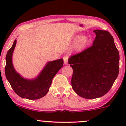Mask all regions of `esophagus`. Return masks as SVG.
Returning <instances> with one entry per match:
<instances>
[{
	"label": "esophagus",
	"mask_w": 126,
	"mask_h": 126,
	"mask_svg": "<svg viewBox=\"0 0 126 126\" xmlns=\"http://www.w3.org/2000/svg\"><path fill=\"white\" fill-rule=\"evenodd\" d=\"M63 60H64V64H67V60H68L67 56H64V57H63Z\"/></svg>",
	"instance_id": "esophagus-1"
}]
</instances>
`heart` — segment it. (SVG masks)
<instances>
[{
	"label": "heart",
	"instance_id": "1",
	"mask_svg": "<svg viewBox=\"0 0 126 126\" xmlns=\"http://www.w3.org/2000/svg\"><path fill=\"white\" fill-rule=\"evenodd\" d=\"M73 41L75 44L73 45V49L76 51H81L86 45L88 44L89 41V38L86 35H76L73 38Z\"/></svg>",
	"mask_w": 126,
	"mask_h": 126
}]
</instances>
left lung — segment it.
Listing matches in <instances>:
<instances>
[{"mask_svg":"<svg viewBox=\"0 0 126 126\" xmlns=\"http://www.w3.org/2000/svg\"><path fill=\"white\" fill-rule=\"evenodd\" d=\"M91 47L70 57L72 87L78 95L95 99L106 94L119 72V53L109 32L96 30Z\"/></svg>","mask_w":126,"mask_h":126,"instance_id":"8db88e82","label":"left lung"}]
</instances>
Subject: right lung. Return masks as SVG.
<instances>
[{
	"mask_svg": "<svg viewBox=\"0 0 126 126\" xmlns=\"http://www.w3.org/2000/svg\"><path fill=\"white\" fill-rule=\"evenodd\" d=\"M16 44L15 40L6 56L5 75L11 87L17 95L28 99H40L47 94L52 80L63 66V59L47 62L40 74L34 79L23 78L15 70L12 63V55Z\"/></svg>",
	"mask_w": 126,
	"mask_h": 126,
	"instance_id": "add662e5",
	"label": "right lung"
}]
</instances>
